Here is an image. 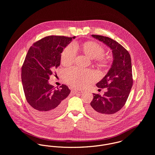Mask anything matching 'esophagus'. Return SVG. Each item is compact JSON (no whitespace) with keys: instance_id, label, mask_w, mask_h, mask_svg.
I'll list each match as a JSON object with an SVG mask.
<instances>
[{"instance_id":"34e87169","label":"esophagus","mask_w":155,"mask_h":155,"mask_svg":"<svg viewBox=\"0 0 155 155\" xmlns=\"http://www.w3.org/2000/svg\"><path fill=\"white\" fill-rule=\"evenodd\" d=\"M74 92H77V93H82L84 91L82 90H81V89H75L74 90Z\"/></svg>"}]
</instances>
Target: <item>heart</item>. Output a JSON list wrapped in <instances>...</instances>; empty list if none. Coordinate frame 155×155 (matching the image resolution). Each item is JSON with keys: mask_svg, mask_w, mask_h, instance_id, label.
<instances>
[{"mask_svg": "<svg viewBox=\"0 0 155 155\" xmlns=\"http://www.w3.org/2000/svg\"><path fill=\"white\" fill-rule=\"evenodd\" d=\"M84 54L91 58L95 59L101 66H107L109 59L104 57V48L101 45L95 42H87L82 45ZM76 55V47L69 45L63 50L61 56V62L63 65L69 66L75 60ZM96 79L95 73L90 70H84L78 67L70 68L64 72V80L71 87L82 88Z\"/></svg>", "mask_w": 155, "mask_h": 155, "instance_id": "b5f03b06", "label": "heart"}]
</instances>
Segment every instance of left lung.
<instances>
[{
    "label": "left lung",
    "mask_w": 155,
    "mask_h": 155,
    "mask_svg": "<svg viewBox=\"0 0 155 155\" xmlns=\"http://www.w3.org/2000/svg\"><path fill=\"white\" fill-rule=\"evenodd\" d=\"M112 50L113 61L110 70L96 84L100 88L107 89L101 96L94 94L89 112L97 117L106 119L120 110L125 104L133 84L131 59L128 51L110 38L92 35Z\"/></svg>",
    "instance_id": "8db88e82"
}]
</instances>
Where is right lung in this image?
<instances>
[{
    "label": "right lung",
    "mask_w": 155,
    "mask_h": 155,
    "mask_svg": "<svg viewBox=\"0 0 155 155\" xmlns=\"http://www.w3.org/2000/svg\"><path fill=\"white\" fill-rule=\"evenodd\" d=\"M71 40L72 38L62 36L45 37L33 44L25 57L21 68L25 97L42 117H53L64 110L70 90L63 84L55 89L48 80L53 70L60 65L61 54Z\"/></svg>",
    "instance_id": "add662e5"
}]
</instances>
